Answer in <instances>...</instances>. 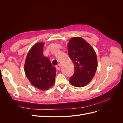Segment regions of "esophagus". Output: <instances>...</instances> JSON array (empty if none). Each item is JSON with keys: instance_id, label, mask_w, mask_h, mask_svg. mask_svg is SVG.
Masks as SVG:
<instances>
[{"instance_id": "obj_1", "label": "esophagus", "mask_w": 123, "mask_h": 123, "mask_svg": "<svg viewBox=\"0 0 123 123\" xmlns=\"http://www.w3.org/2000/svg\"><path fill=\"white\" fill-rule=\"evenodd\" d=\"M61 65L60 64H59V65L56 66V69L57 70H59L61 69Z\"/></svg>"}]
</instances>
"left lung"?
<instances>
[{
	"mask_svg": "<svg viewBox=\"0 0 123 123\" xmlns=\"http://www.w3.org/2000/svg\"><path fill=\"white\" fill-rule=\"evenodd\" d=\"M68 50L74 66V73L69 81L76 87H84L90 82L97 69V57L95 51L90 44L79 37L70 40Z\"/></svg>",
	"mask_w": 123,
	"mask_h": 123,
	"instance_id": "8db88e82",
	"label": "left lung"
}]
</instances>
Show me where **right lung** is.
<instances>
[{"mask_svg":"<svg viewBox=\"0 0 123 123\" xmlns=\"http://www.w3.org/2000/svg\"><path fill=\"white\" fill-rule=\"evenodd\" d=\"M43 43H37L30 50L24 66L25 72L30 82L35 88L46 90L55 83L56 68L43 55Z\"/></svg>","mask_w":123,"mask_h":123,"instance_id":"1","label":"right lung"}]
</instances>
